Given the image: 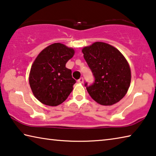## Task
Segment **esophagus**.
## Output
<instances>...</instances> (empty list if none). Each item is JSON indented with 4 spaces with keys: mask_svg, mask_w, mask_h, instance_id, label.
I'll return each instance as SVG.
<instances>
[{
    "mask_svg": "<svg viewBox=\"0 0 156 156\" xmlns=\"http://www.w3.org/2000/svg\"><path fill=\"white\" fill-rule=\"evenodd\" d=\"M78 82L79 83H83V82H84V78H83V77H81V78H80L78 80Z\"/></svg>",
    "mask_w": 156,
    "mask_h": 156,
    "instance_id": "34e87169",
    "label": "esophagus"
}]
</instances>
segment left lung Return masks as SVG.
<instances>
[{
    "label": "left lung",
    "mask_w": 156,
    "mask_h": 156,
    "mask_svg": "<svg viewBox=\"0 0 156 156\" xmlns=\"http://www.w3.org/2000/svg\"><path fill=\"white\" fill-rule=\"evenodd\" d=\"M82 51L94 78L91 85L84 83L90 96L106 106L119 102L131 83V70L125 58L115 47L102 42L84 47Z\"/></svg>",
    "instance_id": "left-lung-1"
}]
</instances>
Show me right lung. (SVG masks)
Here are the masks:
<instances>
[{
  "mask_svg": "<svg viewBox=\"0 0 156 156\" xmlns=\"http://www.w3.org/2000/svg\"><path fill=\"white\" fill-rule=\"evenodd\" d=\"M74 50L61 43H54L42 51L31 66L30 87L39 101L48 106H57L67 98L76 80L66 63Z\"/></svg>",
  "mask_w": 156,
  "mask_h": 156,
  "instance_id": "obj_1",
  "label": "right lung"
}]
</instances>
